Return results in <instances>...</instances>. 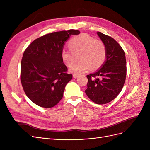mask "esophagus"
Listing matches in <instances>:
<instances>
[{
    "instance_id": "obj_1",
    "label": "esophagus",
    "mask_w": 150,
    "mask_h": 150,
    "mask_svg": "<svg viewBox=\"0 0 150 150\" xmlns=\"http://www.w3.org/2000/svg\"><path fill=\"white\" fill-rule=\"evenodd\" d=\"M78 76H79L78 74H73V78H77Z\"/></svg>"
}]
</instances>
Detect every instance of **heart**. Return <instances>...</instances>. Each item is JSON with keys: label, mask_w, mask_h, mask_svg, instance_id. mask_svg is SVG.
<instances>
[{"label": "heart", "mask_w": 150, "mask_h": 150, "mask_svg": "<svg viewBox=\"0 0 150 150\" xmlns=\"http://www.w3.org/2000/svg\"><path fill=\"white\" fill-rule=\"evenodd\" d=\"M68 46L70 50L62 49L61 54V59L67 66L74 64L75 55L79 54L80 61L70 69L72 73L81 74L90 67L93 70L97 69L105 61L106 50L104 44L88 34L75 36L68 42Z\"/></svg>", "instance_id": "heart-1"}]
</instances>
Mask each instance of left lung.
<instances>
[{
  "label": "left lung",
  "mask_w": 150,
  "mask_h": 150,
  "mask_svg": "<svg viewBox=\"0 0 150 150\" xmlns=\"http://www.w3.org/2000/svg\"><path fill=\"white\" fill-rule=\"evenodd\" d=\"M106 50V60L88 79L86 94L98 104L112 101L121 91L126 76L125 53L120 45L110 36L97 32Z\"/></svg>",
  "instance_id": "obj_1"
}]
</instances>
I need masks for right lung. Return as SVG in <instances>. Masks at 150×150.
Returning <instances> with one entry per match:
<instances>
[{"mask_svg": "<svg viewBox=\"0 0 150 150\" xmlns=\"http://www.w3.org/2000/svg\"><path fill=\"white\" fill-rule=\"evenodd\" d=\"M80 32L71 29L55 32L34 40L24 52L21 80L31 101L42 108H52L61 101L66 84L72 79L61 59L64 44L72 35Z\"/></svg>", "mask_w": 150, "mask_h": 150, "instance_id": "obj_1", "label": "right lung"}]
</instances>
